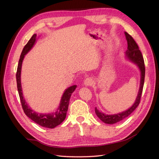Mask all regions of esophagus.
Here are the masks:
<instances>
[{
	"mask_svg": "<svg viewBox=\"0 0 159 159\" xmlns=\"http://www.w3.org/2000/svg\"><path fill=\"white\" fill-rule=\"evenodd\" d=\"M84 84L86 86H91V85H92L93 84V81L92 79L90 78H86L84 81Z\"/></svg>",
	"mask_w": 159,
	"mask_h": 159,
	"instance_id": "1",
	"label": "esophagus"
}]
</instances>
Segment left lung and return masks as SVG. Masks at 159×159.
Returning a JSON list of instances; mask_svg holds the SVG:
<instances>
[{
  "instance_id": "left-lung-1",
  "label": "left lung",
  "mask_w": 159,
  "mask_h": 159,
  "mask_svg": "<svg viewBox=\"0 0 159 159\" xmlns=\"http://www.w3.org/2000/svg\"><path fill=\"white\" fill-rule=\"evenodd\" d=\"M125 34L126 40L127 41V50L125 52V55L127 58L133 61V63L136 64L139 67L141 71V81H140V88L138 92L137 97L136 98L135 102L132 106L125 111L123 112L119 113L115 115H106L102 112L99 111L97 108H95V111L97 116L102 120L103 122L107 124H114L117 122L122 121V120L127 118L129 115L133 112V111L135 109L139 104L140 103V100L141 98V94L143 92L144 81H145V63H144V59L141 52L139 48V46L136 42L134 40L133 37L129 35L127 32H125Z\"/></svg>"
}]
</instances>
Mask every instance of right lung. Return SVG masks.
Masks as SVG:
<instances>
[{"instance_id":"obj_1","label":"right lung","mask_w":159,"mask_h":159,"mask_svg":"<svg viewBox=\"0 0 159 159\" xmlns=\"http://www.w3.org/2000/svg\"><path fill=\"white\" fill-rule=\"evenodd\" d=\"M36 34H34L29 41L28 42L27 44L24 47V48L22 51L21 55L20 57V60L18 61L17 71H16V83H17V88L19 94V97L22 104V107L24 110V112L26 115V116L32 119L33 121H34L39 125L53 129L56 126L59 125L64 121V119L66 117L67 111L68 109V105L70 103V99L72 93L74 92L75 89L77 85H72L71 87L66 89L64 91V93L62 95L61 102L59 105V107L55 113H48V114H44V113H38L33 111L30 107H28V105L26 102V101L23 97L22 86H21V80H20V74H21V68H22V64L24 60L25 56L29 52L33 46L34 45L36 40Z\"/></svg>"}]
</instances>
